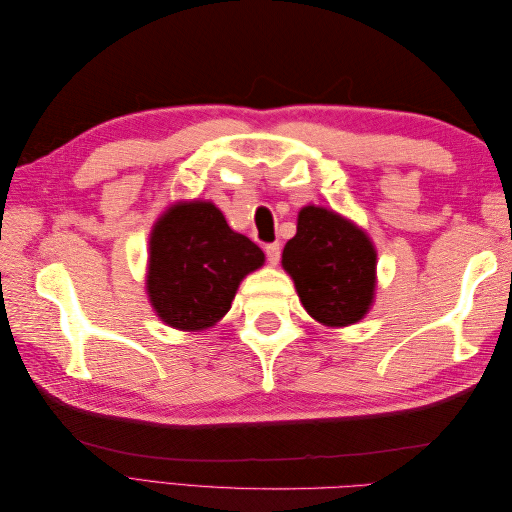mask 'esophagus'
I'll return each instance as SVG.
<instances>
[{"mask_svg":"<svg viewBox=\"0 0 512 512\" xmlns=\"http://www.w3.org/2000/svg\"><path fill=\"white\" fill-rule=\"evenodd\" d=\"M265 254H267V260L271 262V265H277V262H280V256H282V245L280 243H269L267 247H265Z\"/></svg>","mask_w":512,"mask_h":512,"instance_id":"esophagus-1","label":"esophagus"}]
</instances>
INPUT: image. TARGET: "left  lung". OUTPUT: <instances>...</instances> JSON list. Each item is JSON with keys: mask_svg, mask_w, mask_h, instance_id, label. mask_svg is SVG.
<instances>
[{"mask_svg": "<svg viewBox=\"0 0 512 512\" xmlns=\"http://www.w3.org/2000/svg\"><path fill=\"white\" fill-rule=\"evenodd\" d=\"M282 265L307 314L327 327L359 322L374 303L376 250L365 232L324 207H303Z\"/></svg>", "mask_w": 512, "mask_h": 512, "instance_id": "1", "label": "left lung"}]
</instances>
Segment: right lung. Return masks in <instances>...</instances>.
<instances>
[{
  "label": "right lung",
  "instance_id": "right-lung-1",
  "mask_svg": "<svg viewBox=\"0 0 512 512\" xmlns=\"http://www.w3.org/2000/svg\"><path fill=\"white\" fill-rule=\"evenodd\" d=\"M262 262L260 247L213 203L173 205L151 230L149 301L168 327L203 331L226 316L241 280Z\"/></svg>",
  "mask_w": 512,
  "mask_h": 512
}]
</instances>
